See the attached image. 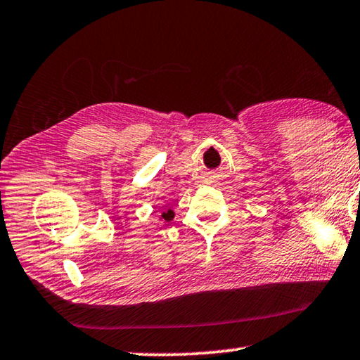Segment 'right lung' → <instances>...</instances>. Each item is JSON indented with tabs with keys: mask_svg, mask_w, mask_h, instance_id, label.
<instances>
[{
	"mask_svg": "<svg viewBox=\"0 0 360 360\" xmlns=\"http://www.w3.org/2000/svg\"><path fill=\"white\" fill-rule=\"evenodd\" d=\"M161 217H162V219H164V220H166V221H170V220H172V219H174V212L169 209L167 212H164V214H162Z\"/></svg>",
	"mask_w": 360,
	"mask_h": 360,
	"instance_id": "1",
	"label": "right lung"
}]
</instances>
